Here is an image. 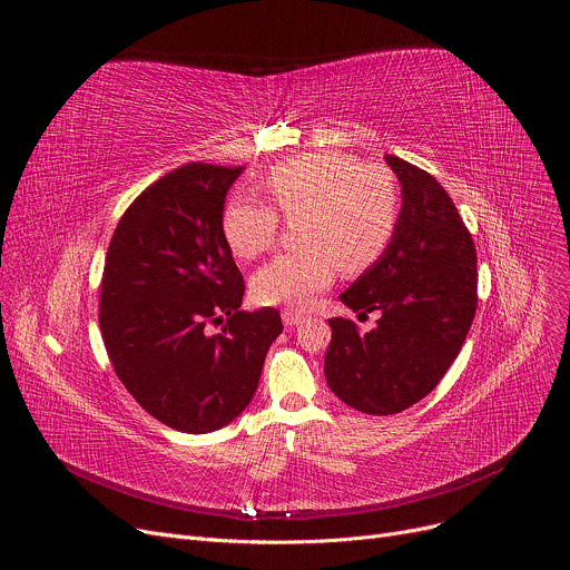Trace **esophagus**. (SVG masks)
<instances>
[{
	"instance_id": "esophagus-1",
	"label": "esophagus",
	"mask_w": 570,
	"mask_h": 570,
	"mask_svg": "<svg viewBox=\"0 0 570 570\" xmlns=\"http://www.w3.org/2000/svg\"><path fill=\"white\" fill-rule=\"evenodd\" d=\"M282 320H284L286 327H295V324H299L304 320V313L295 311V308H284L282 311Z\"/></svg>"
}]
</instances>
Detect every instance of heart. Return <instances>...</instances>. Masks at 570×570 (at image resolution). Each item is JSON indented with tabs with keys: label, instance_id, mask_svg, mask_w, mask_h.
<instances>
[{
	"label": "heart",
	"instance_id": "obj_1",
	"mask_svg": "<svg viewBox=\"0 0 570 570\" xmlns=\"http://www.w3.org/2000/svg\"><path fill=\"white\" fill-rule=\"evenodd\" d=\"M262 187L286 220L304 218L302 253L268 262L253 277V295L262 304L308 306L327 288L336 271L347 277L370 271L387 250L399 223V187L390 171L358 165L352 155L317 150L288 157L271 167ZM273 205L234 198L225 205L220 229L229 250L255 259L271 250L279 232Z\"/></svg>",
	"mask_w": 570,
	"mask_h": 570
}]
</instances>
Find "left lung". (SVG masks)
Segmentation results:
<instances>
[{
    "label": "left lung",
    "mask_w": 570,
    "mask_h": 570,
    "mask_svg": "<svg viewBox=\"0 0 570 570\" xmlns=\"http://www.w3.org/2000/svg\"><path fill=\"white\" fill-rule=\"evenodd\" d=\"M403 205L385 255L343 295L352 311H379L367 334L332 317L324 376L365 415H396L422 401L462 350L478 304L471 232L451 196L424 169L385 155ZM361 313V315H363Z\"/></svg>",
    "instance_id": "1"
}]
</instances>
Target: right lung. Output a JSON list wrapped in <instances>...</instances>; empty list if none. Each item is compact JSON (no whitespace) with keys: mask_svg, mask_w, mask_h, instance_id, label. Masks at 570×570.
Listing matches in <instances>:
<instances>
[{"mask_svg":"<svg viewBox=\"0 0 570 570\" xmlns=\"http://www.w3.org/2000/svg\"><path fill=\"white\" fill-rule=\"evenodd\" d=\"M240 174L191 161L155 180L119 218L101 277L99 327L119 381L148 415L191 435L243 413L284 330L277 308H238L246 284L220 218Z\"/></svg>","mask_w":570,"mask_h":570,"instance_id":"right-lung-1","label":"right lung"}]
</instances>
